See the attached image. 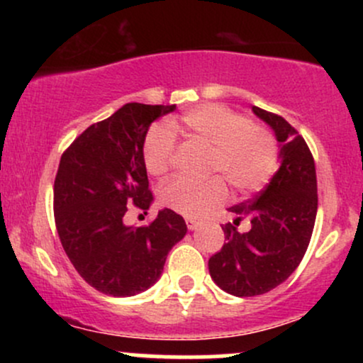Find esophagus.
I'll return each instance as SVG.
<instances>
[{"instance_id": "obj_1", "label": "esophagus", "mask_w": 363, "mask_h": 363, "mask_svg": "<svg viewBox=\"0 0 363 363\" xmlns=\"http://www.w3.org/2000/svg\"><path fill=\"white\" fill-rule=\"evenodd\" d=\"M186 225H187V228H189V230H196V228L199 227V222H198V220H194V218H186Z\"/></svg>"}]
</instances>
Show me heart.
I'll return each mask as SVG.
<instances>
[{
	"label": "heart",
	"instance_id": "heart-1",
	"mask_svg": "<svg viewBox=\"0 0 363 363\" xmlns=\"http://www.w3.org/2000/svg\"><path fill=\"white\" fill-rule=\"evenodd\" d=\"M187 140L211 147L208 172L218 174L203 182L174 177L158 189L164 206L189 216L205 215L227 198V186L235 194H251L272 179L278 165L277 141L264 128L249 123L228 107L206 104L187 111L169 124L158 123L148 129L143 141L145 167L153 176H162L172 165L176 153V133Z\"/></svg>",
	"mask_w": 363,
	"mask_h": 363
}]
</instances>
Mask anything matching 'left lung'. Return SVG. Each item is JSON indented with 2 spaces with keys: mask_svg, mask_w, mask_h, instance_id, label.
I'll return each mask as SVG.
<instances>
[{
  "mask_svg": "<svg viewBox=\"0 0 363 363\" xmlns=\"http://www.w3.org/2000/svg\"><path fill=\"white\" fill-rule=\"evenodd\" d=\"M280 143V169L252 199L232 206L234 223L223 228V247L208 261L213 281L235 297L273 290L301 264L318 213V179L306 140L281 116L252 106ZM240 219L252 230L239 233Z\"/></svg>",
  "mask_w": 363,
  "mask_h": 363,
  "instance_id": "obj_1",
  "label": "left lung"
}]
</instances>
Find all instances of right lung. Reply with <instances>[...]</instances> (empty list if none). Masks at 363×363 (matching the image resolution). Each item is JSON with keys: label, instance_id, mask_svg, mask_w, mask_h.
<instances>
[{"label": "right lung", "instance_id": "obj_1", "mask_svg": "<svg viewBox=\"0 0 363 363\" xmlns=\"http://www.w3.org/2000/svg\"><path fill=\"white\" fill-rule=\"evenodd\" d=\"M174 109L126 104L86 128L61 157L54 181L57 235L78 274L106 295L131 297L150 289L187 232L184 218L169 208L147 227L123 220L131 206L152 205L143 141L150 124Z\"/></svg>", "mask_w": 363, "mask_h": 363}]
</instances>
